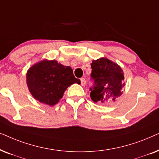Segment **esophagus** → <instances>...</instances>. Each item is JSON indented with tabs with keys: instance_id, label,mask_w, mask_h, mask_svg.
<instances>
[{
	"instance_id": "esophagus-1",
	"label": "esophagus",
	"mask_w": 159,
	"mask_h": 159,
	"mask_svg": "<svg viewBox=\"0 0 159 159\" xmlns=\"http://www.w3.org/2000/svg\"><path fill=\"white\" fill-rule=\"evenodd\" d=\"M81 86H84L86 85V79L84 78H81Z\"/></svg>"
}]
</instances>
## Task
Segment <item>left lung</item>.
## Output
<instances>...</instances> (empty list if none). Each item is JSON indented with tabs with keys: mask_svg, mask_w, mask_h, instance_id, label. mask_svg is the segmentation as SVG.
<instances>
[{
	"mask_svg": "<svg viewBox=\"0 0 159 159\" xmlns=\"http://www.w3.org/2000/svg\"><path fill=\"white\" fill-rule=\"evenodd\" d=\"M91 67V78L94 81L90 88L91 98L101 104L115 102L125 86L122 69L118 64L103 57L92 61Z\"/></svg>",
	"mask_w": 159,
	"mask_h": 159,
	"instance_id": "8db88e82",
	"label": "left lung"
}]
</instances>
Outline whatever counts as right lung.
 I'll return each instance as SVG.
<instances>
[{
  "label": "right lung",
  "mask_w": 159,
  "mask_h": 159,
  "mask_svg": "<svg viewBox=\"0 0 159 159\" xmlns=\"http://www.w3.org/2000/svg\"><path fill=\"white\" fill-rule=\"evenodd\" d=\"M26 78L34 98L50 106L60 101L68 86L81 84L70 67L64 66L56 60H44L36 63L27 70Z\"/></svg>",
  "instance_id": "obj_1"
}]
</instances>
